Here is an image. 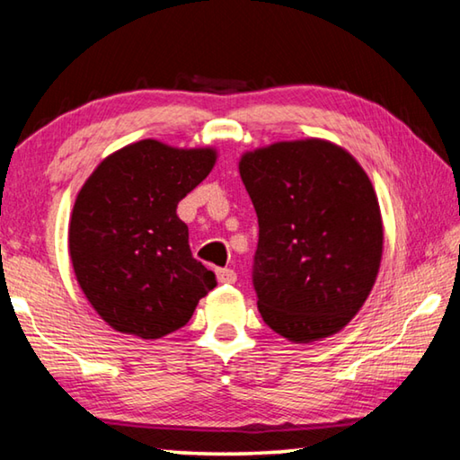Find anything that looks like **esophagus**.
Masks as SVG:
<instances>
[{
    "label": "esophagus",
    "instance_id": "esophagus-1",
    "mask_svg": "<svg viewBox=\"0 0 460 460\" xmlns=\"http://www.w3.org/2000/svg\"><path fill=\"white\" fill-rule=\"evenodd\" d=\"M217 278H219L221 284H235L237 282V274L229 268L217 270Z\"/></svg>",
    "mask_w": 460,
    "mask_h": 460
}]
</instances>
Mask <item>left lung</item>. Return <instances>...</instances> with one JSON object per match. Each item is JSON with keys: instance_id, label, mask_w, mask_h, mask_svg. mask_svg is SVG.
<instances>
[{"instance_id": "1", "label": "left lung", "mask_w": 460, "mask_h": 460, "mask_svg": "<svg viewBox=\"0 0 460 460\" xmlns=\"http://www.w3.org/2000/svg\"><path fill=\"white\" fill-rule=\"evenodd\" d=\"M239 174L260 223L252 282L263 323L294 342L341 331L367 300L384 247L367 174L323 139L249 152Z\"/></svg>"}]
</instances>
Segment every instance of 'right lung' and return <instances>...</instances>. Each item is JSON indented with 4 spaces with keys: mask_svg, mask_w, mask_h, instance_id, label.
I'll return each mask as SVG.
<instances>
[{
    "mask_svg": "<svg viewBox=\"0 0 460 460\" xmlns=\"http://www.w3.org/2000/svg\"><path fill=\"white\" fill-rule=\"evenodd\" d=\"M211 147L176 150L155 139L97 166L76 197L68 249L76 279L103 321L160 339L190 321L217 278L192 258L176 207L215 166Z\"/></svg>",
    "mask_w": 460,
    "mask_h": 460,
    "instance_id": "1",
    "label": "right lung"
}]
</instances>
